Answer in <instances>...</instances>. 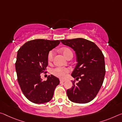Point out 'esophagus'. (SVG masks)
<instances>
[{"instance_id":"obj_1","label":"esophagus","mask_w":122,"mask_h":122,"mask_svg":"<svg viewBox=\"0 0 122 122\" xmlns=\"http://www.w3.org/2000/svg\"><path fill=\"white\" fill-rule=\"evenodd\" d=\"M66 81L65 80H60V84H62L64 82H65Z\"/></svg>"}]
</instances>
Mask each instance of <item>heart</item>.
I'll list each match as a JSON object with an SVG mask.
<instances>
[{
    "label": "heart",
    "instance_id": "heart-1",
    "mask_svg": "<svg viewBox=\"0 0 122 122\" xmlns=\"http://www.w3.org/2000/svg\"><path fill=\"white\" fill-rule=\"evenodd\" d=\"M61 53H62L63 56L66 58L68 57L70 55H73L72 52L70 49L68 48H63L61 50ZM54 55V51H49L48 55V60L49 62L53 60ZM70 71V69L67 68H62V67H57L54 69L52 71V73L55 76L58 77V78L61 79L66 78L67 76V74Z\"/></svg>",
    "mask_w": 122,
    "mask_h": 122
}]
</instances>
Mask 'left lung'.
<instances>
[{"label":"left lung","mask_w":122,"mask_h":122,"mask_svg":"<svg viewBox=\"0 0 122 122\" xmlns=\"http://www.w3.org/2000/svg\"><path fill=\"white\" fill-rule=\"evenodd\" d=\"M64 45L74 50L77 64L71 76L80 79L67 90L68 98L71 102L79 104L87 103L94 99L103 84L105 74L104 56L96 44L82 38L61 40Z\"/></svg>","instance_id":"8db88e82"}]
</instances>
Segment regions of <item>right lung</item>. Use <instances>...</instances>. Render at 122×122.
<instances>
[{"mask_svg": "<svg viewBox=\"0 0 122 122\" xmlns=\"http://www.w3.org/2000/svg\"><path fill=\"white\" fill-rule=\"evenodd\" d=\"M60 42L59 40H31L23 44L17 52L15 64L17 80L24 95L32 103L49 102L59 84V78L53 75H49L46 81H42L41 73L48 66L49 51Z\"/></svg>", "mask_w": 122, "mask_h": 122, "instance_id": "right-lung-1", "label": "right lung"}]
</instances>
